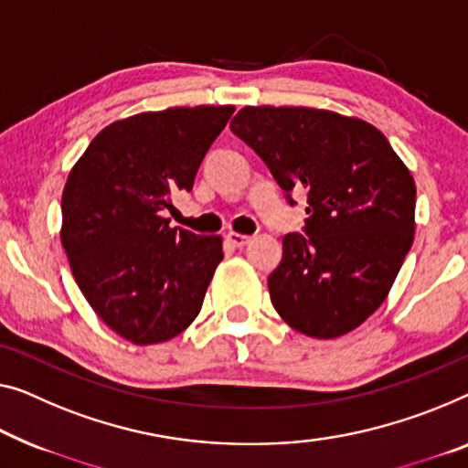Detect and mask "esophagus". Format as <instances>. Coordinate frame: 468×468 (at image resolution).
<instances>
[{
    "label": "esophagus",
    "instance_id": "1",
    "mask_svg": "<svg viewBox=\"0 0 468 468\" xmlns=\"http://www.w3.org/2000/svg\"><path fill=\"white\" fill-rule=\"evenodd\" d=\"M227 241L229 243H231V246L233 248H246L248 246V243L250 241H252V237H250V235H241V233H227Z\"/></svg>",
    "mask_w": 468,
    "mask_h": 468
}]
</instances>
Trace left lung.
Wrapping results in <instances>:
<instances>
[{
    "label": "left lung",
    "instance_id": "obj_1",
    "mask_svg": "<svg viewBox=\"0 0 468 468\" xmlns=\"http://www.w3.org/2000/svg\"><path fill=\"white\" fill-rule=\"evenodd\" d=\"M233 134L277 185L306 193L304 233L283 237L271 303L290 327L338 338L385 303L414 241L416 185L372 123L309 107H243Z\"/></svg>",
    "mask_w": 468,
    "mask_h": 468
}]
</instances>
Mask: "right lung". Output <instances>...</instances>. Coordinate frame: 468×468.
<instances>
[{"label":"right lung","mask_w":468,"mask_h":468,"mask_svg":"<svg viewBox=\"0 0 468 468\" xmlns=\"http://www.w3.org/2000/svg\"><path fill=\"white\" fill-rule=\"evenodd\" d=\"M233 104L132 115L94 136L62 191L60 241L81 294L134 345L165 343L199 315L222 261L220 235L170 227Z\"/></svg>","instance_id":"add662e5"}]
</instances>
